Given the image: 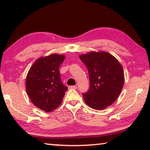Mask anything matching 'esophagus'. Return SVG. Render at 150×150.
Segmentation results:
<instances>
[{"mask_svg": "<svg viewBox=\"0 0 150 150\" xmlns=\"http://www.w3.org/2000/svg\"><path fill=\"white\" fill-rule=\"evenodd\" d=\"M69 88H72V89H76V88H77V86L73 85V86H69Z\"/></svg>", "mask_w": 150, "mask_h": 150, "instance_id": "1", "label": "esophagus"}]
</instances>
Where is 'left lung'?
Listing matches in <instances>:
<instances>
[{
  "label": "left lung",
  "mask_w": 150,
  "mask_h": 150,
  "mask_svg": "<svg viewBox=\"0 0 150 150\" xmlns=\"http://www.w3.org/2000/svg\"><path fill=\"white\" fill-rule=\"evenodd\" d=\"M87 66L90 88L83 94L85 103L95 110H103L115 102L123 88L124 75L122 66L108 52H91L81 55Z\"/></svg>",
  "instance_id": "1"
}]
</instances>
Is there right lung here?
<instances>
[{
    "instance_id": "right-lung-1",
    "label": "right lung",
    "mask_w": 150,
    "mask_h": 150,
    "mask_svg": "<svg viewBox=\"0 0 150 150\" xmlns=\"http://www.w3.org/2000/svg\"><path fill=\"white\" fill-rule=\"evenodd\" d=\"M65 58L52 54L35 61L28 71L26 90L32 103L45 112H52L62 103L67 87L63 85L59 68Z\"/></svg>"
}]
</instances>
